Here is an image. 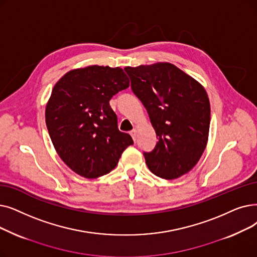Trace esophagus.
<instances>
[{
    "mask_svg": "<svg viewBox=\"0 0 257 257\" xmlns=\"http://www.w3.org/2000/svg\"><path fill=\"white\" fill-rule=\"evenodd\" d=\"M137 133H138V130L135 128V129H132L131 131H130V136L132 137V139H133V141H137Z\"/></svg>",
    "mask_w": 257,
    "mask_h": 257,
    "instance_id": "34e87169",
    "label": "esophagus"
}]
</instances>
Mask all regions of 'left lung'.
<instances>
[{"mask_svg": "<svg viewBox=\"0 0 257 257\" xmlns=\"http://www.w3.org/2000/svg\"><path fill=\"white\" fill-rule=\"evenodd\" d=\"M131 89L147 109L158 143L144 156L165 180L188 173L203 155L210 128V102L202 84L171 63L126 67Z\"/></svg>", "mask_w": 257, "mask_h": 257, "instance_id": "8db88e82", "label": "left lung"}]
</instances>
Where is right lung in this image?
Here are the masks:
<instances>
[{
	"label": "right lung",
	"instance_id": "right-lung-1",
	"mask_svg": "<svg viewBox=\"0 0 257 257\" xmlns=\"http://www.w3.org/2000/svg\"><path fill=\"white\" fill-rule=\"evenodd\" d=\"M129 87L121 68L92 65L72 69L54 85L46 125L55 151L76 174L97 178L113 170L132 138L117 128L109 101Z\"/></svg>",
	"mask_w": 257,
	"mask_h": 257
}]
</instances>
